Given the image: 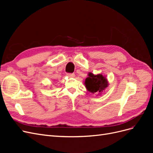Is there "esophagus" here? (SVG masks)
I'll list each match as a JSON object with an SVG mask.
<instances>
[{
	"mask_svg": "<svg viewBox=\"0 0 153 153\" xmlns=\"http://www.w3.org/2000/svg\"><path fill=\"white\" fill-rule=\"evenodd\" d=\"M67 76L69 77H74L75 76V73H68Z\"/></svg>",
	"mask_w": 153,
	"mask_h": 153,
	"instance_id": "obj_1",
	"label": "esophagus"
}]
</instances>
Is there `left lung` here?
Masks as SVG:
<instances>
[{
    "mask_svg": "<svg viewBox=\"0 0 153 153\" xmlns=\"http://www.w3.org/2000/svg\"><path fill=\"white\" fill-rule=\"evenodd\" d=\"M84 82L87 90L91 93L101 94L108 86V82L102 74L94 75L89 73Z\"/></svg>",
    "mask_w": 153,
    "mask_h": 153,
    "instance_id": "left-lung-1",
    "label": "left lung"
}]
</instances>
